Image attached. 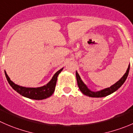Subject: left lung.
Here are the masks:
<instances>
[{"instance_id":"left-lung-1","label":"left lung","mask_w":133,"mask_h":133,"mask_svg":"<svg viewBox=\"0 0 133 133\" xmlns=\"http://www.w3.org/2000/svg\"><path fill=\"white\" fill-rule=\"evenodd\" d=\"M130 69V64L129 65L128 68H127V71H126L125 73L123 75V77L118 81L116 82L114 84L112 85L110 87L107 88L103 89V90H99L97 91H93L91 90L88 88V86L84 83L83 81L81 79V77L78 75V72L76 71V78H77V84H78V88L81 91V92L83 94H84L86 96L91 97H106L107 95H110L111 94L114 93L116 90H118L121 86H122L123 83L125 82V80L127 79V76H128L129 71Z\"/></svg>"}]
</instances>
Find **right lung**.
Here are the masks:
<instances>
[{
  "mask_svg": "<svg viewBox=\"0 0 133 133\" xmlns=\"http://www.w3.org/2000/svg\"><path fill=\"white\" fill-rule=\"evenodd\" d=\"M63 69L64 68H62L60 70L58 71L54 75L52 79L47 84L38 88H27L16 84L10 80V77L7 75L6 71L4 72L5 75H6L8 83L12 87V88L14 90H15L17 92L19 93V94H21L23 96L29 98V99H34V100H42V99H45L49 97L50 96H51L53 94L55 90V86H56V84L58 76L61 73Z\"/></svg>",
  "mask_w": 133,
  "mask_h": 133,
  "instance_id": "1",
  "label": "right lung"
}]
</instances>
